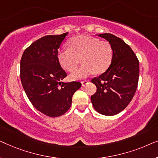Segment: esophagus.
<instances>
[{
    "label": "esophagus",
    "instance_id": "1",
    "mask_svg": "<svg viewBox=\"0 0 158 158\" xmlns=\"http://www.w3.org/2000/svg\"><path fill=\"white\" fill-rule=\"evenodd\" d=\"M88 82H89V81H88V80H85V81H82V85L83 86H85L86 84H87Z\"/></svg>",
    "mask_w": 158,
    "mask_h": 158
}]
</instances>
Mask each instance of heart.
Returning a JSON list of instances; mask_svg holds the SVG:
<instances>
[{
    "mask_svg": "<svg viewBox=\"0 0 158 158\" xmlns=\"http://www.w3.org/2000/svg\"><path fill=\"white\" fill-rule=\"evenodd\" d=\"M69 49L58 51L57 59L64 70H75L80 62L83 64L70 75L73 80L85 78L95 73L101 74L108 70L114 58V49L108 41L88 35H80L68 41Z\"/></svg>",
    "mask_w": 158,
    "mask_h": 158,
    "instance_id": "obj_1",
    "label": "heart"
}]
</instances>
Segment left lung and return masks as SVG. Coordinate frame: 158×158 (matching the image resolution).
<instances>
[{
  "instance_id": "8db88e82",
  "label": "left lung",
  "mask_w": 158,
  "mask_h": 158,
  "mask_svg": "<svg viewBox=\"0 0 158 158\" xmlns=\"http://www.w3.org/2000/svg\"><path fill=\"white\" fill-rule=\"evenodd\" d=\"M98 36L112 45L114 58L105 73L91 80L97 90L90 100L98 113L113 116L123 111L135 96L139 81V60L122 39L107 33Z\"/></svg>"
}]
</instances>
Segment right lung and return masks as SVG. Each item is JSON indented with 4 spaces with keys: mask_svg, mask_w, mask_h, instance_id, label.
Here are the masks:
<instances>
[{
    "mask_svg": "<svg viewBox=\"0 0 158 158\" xmlns=\"http://www.w3.org/2000/svg\"><path fill=\"white\" fill-rule=\"evenodd\" d=\"M68 34L39 39L25 49L21 59L20 77L26 94L34 108L49 117L68 111L73 94L82 85L79 81H61L67 73L59 63L57 52Z\"/></svg>",
    "mask_w": 158,
    "mask_h": 158,
    "instance_id": "right-lung-1",
    "label": "right lung"
}]
</instances>
